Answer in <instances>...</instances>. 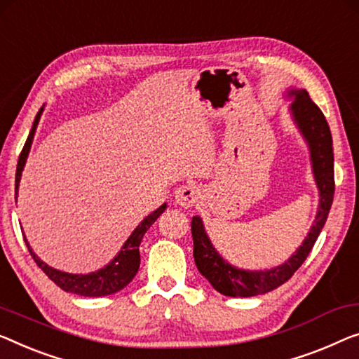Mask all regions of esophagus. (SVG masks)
Returning a JSON list of instances; mask_svg holds the SVG:
<instances>
[{"mask_svg":"<svg viewBox=\"0 0 359 359\" xmlns=\"http://www.w3.org/2000/svg\"><path fill=\"white\" fill-rule=\"evenodd\" d=\"M198 195H200V191L196 190V187H194V185H182V187H179L177 190H175V194H174V198H175V203H177V205L180 206V208H191L196 203V200H198Z\"/></svg>","mask_w":359,"mask_h":359,"instance_id":"esophagus-1","label":"esophagus"}]
</instances>
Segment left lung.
I'll use <instances>...</instances> for the list:
<instances>
[{"label": "left lung", "instance_id": "8db88e82", "mask_svg": "<svg viewBox=\"0 0 359 359\" xmlns=\"http://www.w3.org/2000/svg\"><path fill=\"white\" fill-rule=\"evenodd\" d=\"M288 96H293L290 106L293 121L302 132L311 153L313 174L319 190V208L314 224L295 253L285 263L266 271H245L229 264L216 248L212 247L210 237L205 232L203 221L198 216L191 219V237H194V258L198 271L210 280L219 293L226 297H256L263 295L280 287L295 271L304 263L309 251L323 231L327 221L330 206L334 201V149L332 135L327 121L318 104L309 98L306 90H290Z\"/></svg>", "mask_w": 359, "mask_h": 359}]
</instances>
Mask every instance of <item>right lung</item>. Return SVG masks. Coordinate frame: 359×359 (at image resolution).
Here are the masks:
<instances>
[{
	"instance_id": "obj_1",
	"label": "right lung",
	"mask_w": 359,
	"mask_h": 359,
	"mask_svg": "<svg viewBox=\"0 0 359 359\" xmlns=\"http://www.w3.org/2000/svg\"><path fill=\"white\" fill-rule=\"evenodd\" d=\"M41 112H43V108H40V111L36 112L34 126H32V130L29 133V137H27L25 145L22 148V151H20V156L18 161V170H15V198H18L20 175H22L27 156H29L32 140H34ZM164 210H165V203L138 224L135 231H133L130 237L127 238L124 247L121 248L119 253H117V256H114V259H112L108 266L101 267V269H98L96 272H90V274H69V272H62V271L55 269V267H50L46 263H43L39 256L32 251L25 237L24 240L36 266H39L57 287L62 288L64 292L76 293V295H80V297H106L122 290V288L128 285L133 277H135V274L138 272V267H140V250L138 248H140L143 235H145L148 229L153 226L154 221L161 216Z\"/></svg>"
}]
</instances>
